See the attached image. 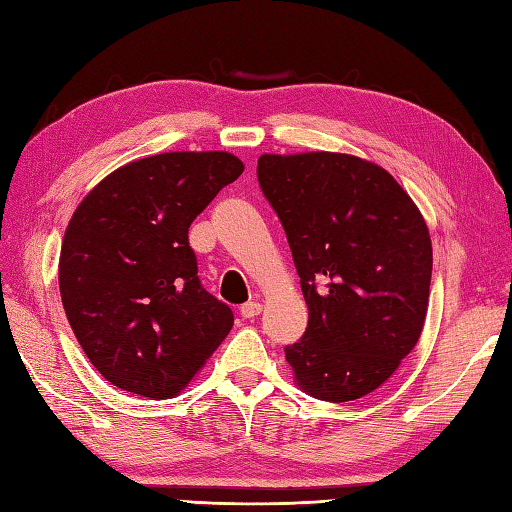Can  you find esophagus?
Returning <instances> with one entry per match:
<instances>
[{"label":"esophagus","instance_id":"esophagus-1","mask_svg":"<svg viewBox=\"0 0 512 512\" xmlns=\"http://www.w3.org/2000/svg\"><path fill=\"white\" fill-rule=\"evenodd\" d=\"M239 312H242L244 319H253V317H257L259 312H262V303H259V301H248V303H244L242 310H239Z\"/></svg>","mask_w":512,"mask_h":512}]
</instances>
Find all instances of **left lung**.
<instances>
[{
	"label": "left lung",
	"instance_id": "8db88e82",
	"mask_svg": "<svg viewBox=\"0 0 512 512\" xmlns=\"http://www.w3.org/2000/svg\"><path fill=\"white\" fill-rule=\"evenodd\" d=\"M257 180L295 259L308 328L286 361L312 398L372 394L416 347L429 306L431 237L383 167L350 154H264Z\"/></svg>",
	"mask_w": 512,
	"mask_h": 512
}]
</instances>
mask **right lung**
<instances>
[{
	"label": "right lung",
	"instance_id": "obj_1",
	"mask_svg": "<svg viewBox=\"0 0 512 512\" xmlns=\"http://www.w3.org/2000/svg\"><path fill=\"white\" fill-rule=\"evenodd\" d=\"M242 171L226 151H169L112 171L76 206L61 246V301L114 387L178 396L231 332V308L200 284L189 226Z\"/></svg>",
	"mask_w": 512,
	"mask_h": 512
}]
</instances>
